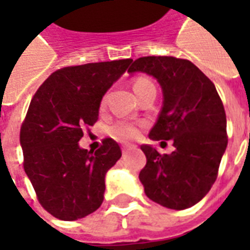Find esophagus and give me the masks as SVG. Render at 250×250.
Masks as SVG:
<instances>
[{
  "instance_id": "esophagus-1",
  "label": "esophagus",
  "mask_w": 250,
  "mask_h": 250,
  "mask_svg": "<svg viewBox=\"0 0 250 250\" xmlns=\"http://www.w3.org/2000/svg\"><path fill=\"white\" fill-rule=\"evenodd\" d=\"M135 148V146H132V145H130V146H125L122 150H123V154H127L128 151H131V150H134Z\"/></svg>"
}]
</instances>
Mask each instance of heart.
Returning <instances> with one entry per match:
<instances>
[{
    "instance_id": "b5f03b06",
    "label": "heart",
    "mask_w": 250,
    "mask_h": 250,
    "mask_svg": "<svg viewBox=\"0 0 250 250\" xmlns=\"http://www.w3.org/2000/svg\"><path fill=\"white\" fill-rule=\"evenodd\" d=\"M151 85H154V84L150 80H147L145 77H139V79H136L135 82H134V91L138 95L145 88L151 87ZM104 104H105V99L102 100V107H103ZM141 128L142 125L135 123V122H131V120H118L116 123H114V125L109 127V134L114 136L115 139H118V141L127 142L136 139L139 136V134H141Z\"/></svg>"
}]
</instances>
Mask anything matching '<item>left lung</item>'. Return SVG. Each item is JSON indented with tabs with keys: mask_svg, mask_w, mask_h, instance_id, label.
Returning <instances> with one entry per match:
<instances>
[{
	"mask_svg": "<svg viewBox=\"0 0 250 250\" xmlns=\"http://www.w3.org/2000/svg\"><path fill=\"white\" fill-rule=\"evenodd\" d=\"M155 77L163 105L148 138L173 141L171 154L143 145L147 163L139 173L148 198L184 210L199 202L217 179L228 146L226 115L214 84L193 62L173 56L139 57L128 68Z\"/></svg>",
	"mask_w": 250,
	"mask_h": 250,
	"instance_id": "1",
	"label": "left lung"
}]
</instances>
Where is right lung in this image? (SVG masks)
Masks as SVG:
<instances>
[{
    "instance_id": "1",
    "label": "right lung",
    "mask_w": 250,
    "mask_h": 250,
    "mask_svg": "<svg viewBox=\"0 0 250 250\" xmlns=\"http://www.w3.org/2000/svg\"><path fill=\"white\" fill-rule=\"evenodd\" d=\"M131 62L64 66L30 102L20 131L24 170L41 206L59 220L83 218L103 202L104 177L122 150L111 138L95 152L80 148L79 141L98 122L102 98Z\"/></svg>"
}]
</instances>
